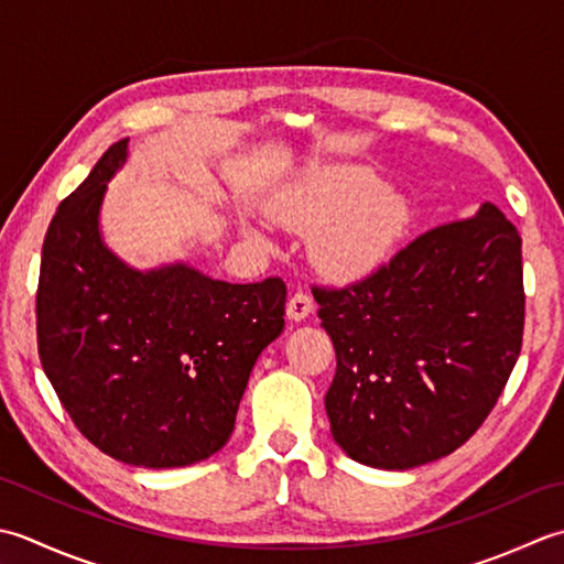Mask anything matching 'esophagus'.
<instances>
[{"label": "esophagus", "mask_w": 564, "mask_h": 564, "mask_svg": "<svg viewBox=\"0 0 564 564\" xmlns=\"http://www.w3.org/2000/svg\"><path fill=\"white\" fill-rule=\"evenodd\" d=\"M312 312H314V299L304 292L292 294L290 302H286V318L290 321H304Z\"/></svg>", "instance_id": "34e87169"}]
</instances>
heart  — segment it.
Wrapping results in <instances>:
<instances>
[{
    "label": "heart",
    "instance_id": "heart-1",
    "mask_svg": "<svg viewBox=\"0 0 564 564\" xmlns=\"http://www.w3.org/2000/svg\"><path fill=\"white\" fill-rule=\"evenodd\" d=\"M284 224L314 231L312 256L333 278H362L382 265L411 218L406 194L379 185V177L362 165L318 167L274 204ZM246 236L270 246L258 226Z\"/></svg>",
    "mask_w": 564,
    "mask_h": 564
}]
</instances>
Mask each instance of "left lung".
Masks as SVG:
<instances>
[{
	"label": "left lung",
	"mask_w": 564,
	"mask_h": 564,
	"mask_svg": "<svg viewBox=\"0 0 564 564\" xmlns=\"http://www.w3.org/2000/svg\"><path fill=\"white\" fill-rule=\"evenodd\" d=\"M336 348L330 433L355 463L411 469L473 438L523 340L521 236L485 202L338 290L314 286Z\"/></svg>",
	"instance_id": "left-lung-1"
}]
</instances>
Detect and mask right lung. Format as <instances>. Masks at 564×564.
I'll return each mask as SVG.
<instances>
[{"mask_svg": "<svg viewBox=\"0 0 564 564\" xmlns=\"http://www.w3.org/2000/svg\"><path fill=\"white\" fill-rule=\"evenodd\" d=\"M113 143L53 216L36 294L45 377L79 433L126 465L187 467L221 451L258 355L284 328L286 286L214 280L187 262L135 270L101 238Z\"/></svg>", "mask_w": 564, "mask_h": 564, "instance_id": "obj_1", "label": "right lung"}]
</instances>
